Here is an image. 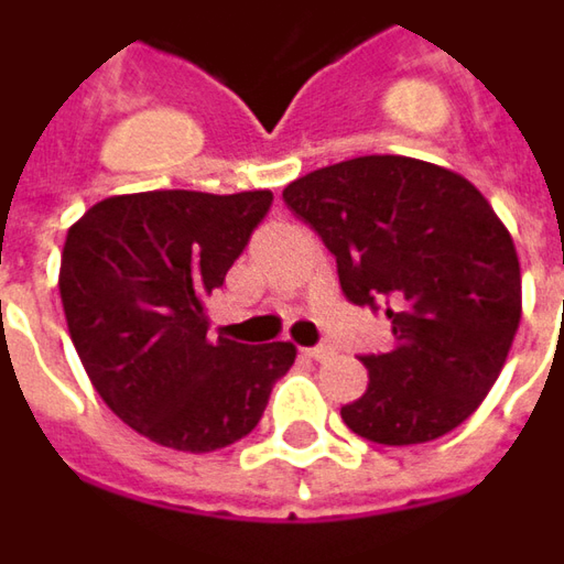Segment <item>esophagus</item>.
<instances>
[{
    "label": "esophagus",
    "mask_w": 564,
    "mask_h": 564,
    "mask_svg": "<svg viewBox=\"0 0 564 564\" xmlns=\"http://www.w3.org/2000/svg\"><path fill=\"white\" fill-rule=\"evenodd\" d=\"M311 360H326V357H333V348H326V345H317V348H305Z\"/></svg>",
    "instance_id": "34e87169"
}]
</instances>
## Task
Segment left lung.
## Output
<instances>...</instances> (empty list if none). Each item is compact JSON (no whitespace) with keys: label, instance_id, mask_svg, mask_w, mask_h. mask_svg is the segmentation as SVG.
Listing matches in <instances>:
<instances>
[{"label":"left lung","instance_id":"obj_1","mask_svg":"<svg viewBox=\"0 0 564 564\" xmlns=\"http://www.w3.org/2000/svg\"><path fill=\"white\" fill-rule=\"evenodd\" d=\"M283 200L336 256L354 305H388L393 348L360 357L369 388L341 405L350 431L415 446L455 431L501 376L522 317L513 238L460 173L364 155L311 171Z\"/></svg>","mask_w":564,"mask_h":564}]
</instances>
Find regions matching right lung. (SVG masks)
<instances>
[{
	"mask_svg": "<svg viewBox=\"0 0 564 564\" xmlns=\"http://www.w3.org/2000/svg\"><path fill=\"white\" fill-rule=\"evenodd\" d=\"M269 207V188H159L97 200L66 231L61 299L78 360L118 419L159 446L238 443L293 366L290 341L207 333V299Z\"/></svg>",
	"mask_w": 564,
	"mask_h": 564,
	"instance_id": "add662e5",
	"label": "right lung"
}]
</instances>
